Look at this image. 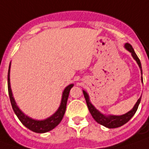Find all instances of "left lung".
<instances>
[{"mask_svg":"<svg viewBox=\"0 0 149 149\" xmlns=\"http://www.w3.org/2000/svg\"><path fill=\"white\" fill-rule=\"evenodd\" d=\"M124 48L127 50L131 55L133 57V59L137 62L138 65H139V68H140V71H141V75H143V71H142V66H141V62L140 60L138 57V56L136 55L134 50H133V47L129 44V43H126L124 45ZM141 81L143 82V77H141ZM83 92V95H84V97L86 99V102H87V107L89 109V112L92 114L93 118L94 120L99 123L102 126L106 127L107 128H116V127H118L123 126V124L127 123L129 120L133 118V116L135 114V113L137 112V109L139 107V103H140V101H141V97L142 96L139 97V99L137 101V102L135 103L134 107L125 114H123V115H120V116H117V115H105L103 113H102L100 111H98L96 107H94L93 105L92 104L91 101H90V97H89V95L87 94L86 91L82 90Z\"/></svg>","mask_w":149,"mask_h":149,"instance_id":"left-lung-1","label":"left lung"}]
</instances>
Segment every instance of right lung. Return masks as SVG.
Instances as JSON below:
<instances>
[{
  "label": "right lung",
  "instance_id": "obj_1",
  "mask_svg": "<svg viewBox=\"0 0 149 149\" xmlns=\"http://www.w3.org/2000/svg\"><path fill=\"white\" fill-rule=\"evenodd\" d=\"M10 66H9V69H8V75H7L8 93H9L10 103H11V106H12V108H13V111H14V113H16L17 118L22 122V123L24 126L26 127H27L28 129H30L32 132H35V133H43L52 130L54 127H56L61 123L62 118H63V116L65 114L69 93H70L71 88L74 86V84H70V85H68V87H66V88L64 89V91L62 93V100H61L60 106L58 107V109L52 116H50L49 118L43 120L33 119V118H30L28 116H26L18 107L17 104H16V101H15L14 97H13V94H12L11 88H10Z\"/></svg>",
  "mask_w": 149,
  "mask_h": 149
}]
</instances>
